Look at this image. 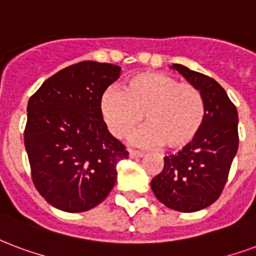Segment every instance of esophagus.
Segmentation results:
<instances>
[{"label":"esophagus","mask_w":256,"mask_h":256,"mask_svg":"<svg viewBox=\"0 0 256 256\" xmlns=\"http://www.w3.org/2000/svg\"><path fill=\"white\" fill-rule=\"evenodd\" d=\"M128 156L132 158H138V157H142L144 153L140 152V150H136V149H128Z\"/></svg>","instance_id":"obj_1"}]
</instances>
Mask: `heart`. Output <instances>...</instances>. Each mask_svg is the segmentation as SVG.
Wrapping results in <instances>:
<instances>
[{
	"mask_svg": "<svg viewBox=\"0 0 256 256\" xmlns=\"http://www.w3.org/2000/svg\"><path fill=\"white\" fill-rule=\"evenodd\" d=\"M100 114L110 133L119 140L128 137L144 115L146 126L134 136L133 142L176 150L196 140L206 108L200 90L192 84L179 82L162 72H144L128 78L122 90H106Z\"/></svg>",
	"mask_w": 256,
	"mask_h": 256,
	"instance_id": "heart-1",
	"label": "heart"
}]
</instances>
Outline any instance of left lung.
Here are the masks:
<instances>
[{
    "mask_svg": "<svg viewBox=\"0 0 256 256\" xmlns=\"http://www.w3.org/2000/svg\"><path fill=\"white\" fill-rule=\"evenodd\" d=\"M178 70L205 100V122L196 140L164 157V168L150 182L162 204L178 212H198L218 200L239 146L238 110L224 88L209 76L179 64Z\"/></svg>",
    "mask_w": 256,
    "mask_h": 256,
    "instance_id": "1",
    "label": "left lung"
}]
</instances>
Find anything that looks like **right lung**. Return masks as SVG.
Segmentation results:
<instances>
[{"label": "right lung", "mask_w": 256, "mask_h": 256, "mask_svg": "<svg viewBox=\"0 0 256 256\" xmlns=\"http://www.w3.org/2000/svg\"><path fill=\"white\" fill-rule=\"evenodd\" d=\"M120 68L82 60L47 78L30 98L24 145L32 182L44 200L69 213L103 202L128 152L112 137L100 99Z\"/></svg>", "instance_id": "right-lung-1"}]
</instances>
